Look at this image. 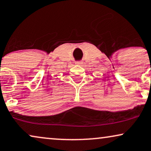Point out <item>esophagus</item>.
<instances>
[{"mask_svg":"<svg viewBox=\"0 0 151 151\" xmlns=\"http://www.w3.org/2000/svg\"><path fill=\"white\" fill-rule=\"evenodd\" d=\"M82 62L81 61H77V62H76V64H77V65H82Z\"/></svg>","mask_w":151,"mask_h":151,"instance_id":"1","label":"esophagus"}]
</instances>
